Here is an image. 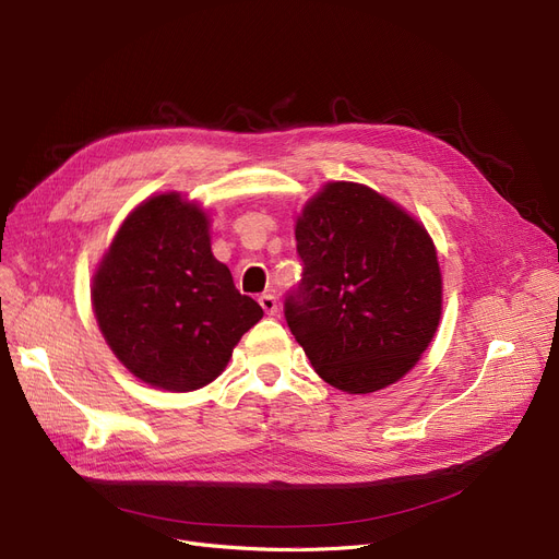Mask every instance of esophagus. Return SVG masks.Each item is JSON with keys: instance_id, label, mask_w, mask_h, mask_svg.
I'll return each mask as SVG.
<instances>
[{"instance_id": "obj_1", "label": "esophagus", "mask_w": 559, "mask_h": 559, "mask_svg": "<svg viewBox=\"0 0 559 559\" xmlns=\"http://www.w3.org/2000/svg\"><path fill=\"white\" fill-rule=\"evenodd\" d=\"M258 304H260V308L264 310V314H274V312L278 310V304H276V297H274V295H262V297L258 299Z\"/></svg>"}]
</instances>
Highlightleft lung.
<instances>
[{"label":"left lung","mask_w":559,"mask_h":559,"mask_svg":"<svg viewBox=\"0 0 559 559\" xmlns=\"http://www.w3.org/2000/svg\"><path fill=\"white\" fill-rule=\"evenodd\" d=\"M304 278L285 319L314 371L348 394L403 378L442 317V274L426 228L376 190L326 183L297 219Z\"/></svg>","instance_id":"8db88e82"}]
</instances>
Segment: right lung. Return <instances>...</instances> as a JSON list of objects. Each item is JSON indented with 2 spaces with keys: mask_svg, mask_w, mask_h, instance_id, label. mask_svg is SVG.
<instances>
[{
  "mask_svg": "<svg viewBox=\"0 0 559 559\" xmlns=\"http://www.w3.org/2000/svg\"><path fill=\"white\" fill-rule=\"evenodd\" d=\"M91 295L117 360L167 392L209 385L262 319L213 255L209 215L179 192L146 199L124 219Z\"/></svg>",
  "mask_w": 559,
  "mask_h": 559,
  "instance_id": "right-lung-1",
  "label": "right lung"
}]
</instances>
